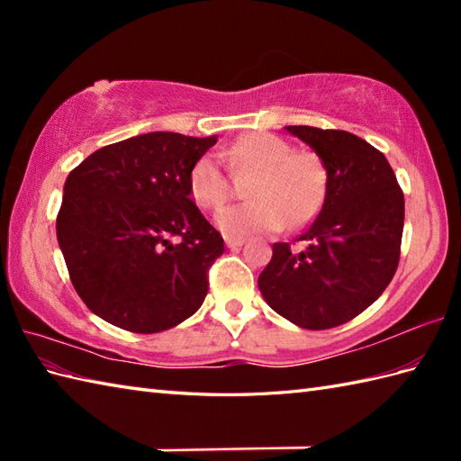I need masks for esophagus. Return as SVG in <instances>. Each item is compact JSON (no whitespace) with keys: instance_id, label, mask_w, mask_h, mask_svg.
Segmentation results:
<instances>
[{"instance_id":"esophagus-1","label":"esophagus","mask_w":461,"mask_h":461,"mask_svg":"<svg viewBox=\"0 0 461 461\" xmlns=\"http://www.w3.org/2000/svg\"><path fill=\"white\" fill-rule=\"evenodd\" d=\"M243 243H246V240L243 238H225V246H228L230 249H238L243 246Z\"/></svg>"}]
</instances>
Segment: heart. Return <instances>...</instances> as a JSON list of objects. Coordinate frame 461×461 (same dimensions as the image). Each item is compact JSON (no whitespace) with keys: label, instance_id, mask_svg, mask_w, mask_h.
<instances>
[{"label":"heart","instance_id":"b5f03b06","mask_svg":"<svg viewBox=\"0 0 461 461\" xmlns=\"http://www.w3.org/2000/svg\"><path fill=\"white\" fill-rule=\"evenodd\" d=\"M233 170H256L248 198L215 215V228L228 238L279 231L309 221L321 208L327 190V168L317 154L293 152L281 136L253 132L221 150ZM188 185L194 202L203 210H220L230 198V180L213 154L194 162Z\"/></svg>","mask_w":461,"mask_h":461}]
</instances>
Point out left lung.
<instances>
[{
    "label": "left lung",
    "instance_id": "obj_1",
    "mask_svg": "<svg viewBox=\"0 0 461 461\" xmlns=\"http://www.w3.org/2000/svg\"><path fill=\"white\" fill-rule=\"evenodd\" d=\"M327 168L325 202L299 238L273 243L258 285L293 325L322 330L355 319L393 281L404 230V194L386 156L357 134L285 126Z\"/></svg>",
    "mask_w": 461,
    "mask_h": 461
}]
</instances>
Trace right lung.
<instances>
[{
  "instance_id": "add662e5",
  "label": "right lung",
  "mask_w": 461,
  "mask_h": 461,
  "mask_svg": "<svg viewBox=\"0 0 461 461\" xmlns=\"http://www.w3.org/2000/svg\"><path fill=\"white\" fill-rule=\"evenodd\" d=\"M215 142L146 132L93 152L67 176L57 241L96 317L150 335L202 307L223 240L192 202L188 176Z\"/></svg>"
}]
</instances>
